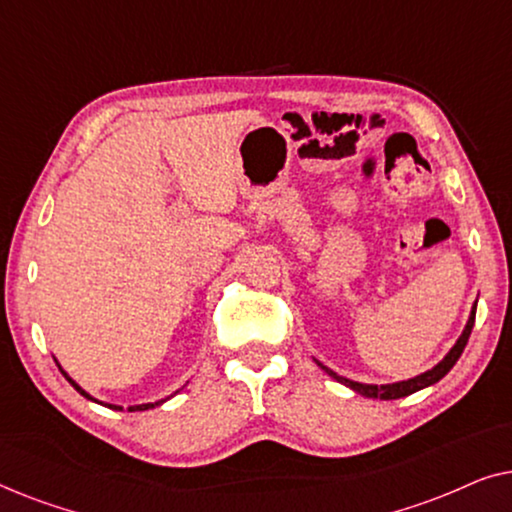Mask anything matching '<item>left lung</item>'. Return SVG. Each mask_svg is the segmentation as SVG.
<instances>
[{
    "mask_svg": "<svg viewBox=\"0 0 512 512\" xmlns=\"http://www.w3.org/2000/svg\"><path fill=\"white\" fill-rule=\"evenodd\" d=\"M475 307H478V300H475V305H473V310H471V317H468V321H466L464 333L459 335V340L454 342V347L445 354V359L440 361L438 366H433L431 370H426V373L412 377V380H403V382H394V384H361V382L347 380V377H340L338 373H333L331 368L321 366L319 361L317 363L326 370L328 375L333 377V380H338L340 384H345V387L354 389L356 394H361V396H366V398H382V401H394V398L410 396V394H415V391H419V389L431 387V384H436L438 380H443V377L452 370L454 363L459 361V356H461V352H464L468 338H471V331H473V324H475Z\"/></svg>",
    "mask_w": 512,
    "mask_h": 512,
    "instance_id": "obj_1",
    "label": "left lung"
}]
</instances>
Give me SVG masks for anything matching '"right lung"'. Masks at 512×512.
Returning a JSON list of instances; mask_svg holds the SVG:
<instances>
[{"label": "right lung", "mask_w": 512, "mask_h": 512, "mask_svg": "<svg viewBox=\"0 0 512 512\" xmlns=\"http://www.w3.org/2000/svg\"><path fill=\"white\" fill-rule=\"evenodd\" d=\"M60 368V366H58ZM62 370V368H60ZM62 375H65L67 377V380H69V384H72V387L76 389V391H79V394L81 396H86L88 398V401H95V398L93 396H90L88 394V391H83L81 387H79V384H76L74 380H72V377H69L67 373H65V370H62ZM95 403H100V401H95ZM160 403H165V401H156V403H142V405H132V408H128L130 412H137V410H149V408H156V405H160ZM102 405H107V408H111V410H123L121 408V405H111V403H102Z\"/></svg>", "instance_id": "1"}]
</instances>
